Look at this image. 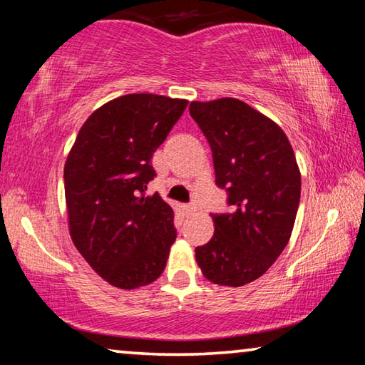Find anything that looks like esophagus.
Masks as SVG:
<instances>
[{"mask_svg": "<svg viewBox=\"0 0 365 365\" xmlns=\"http://www.w3.org/2000/svg\"><path fill=\"white\" fill-rule=\"evenodd\" d=\"M183 211H185V214H187V215H191V214H195L197 211V206L195 205V202H191V205L183 206Z\"/></svg>", "mask_w": 365, "mask_h": 365, "instance_id": "esophagus-1", "label": "esophagus"}]
</instances>
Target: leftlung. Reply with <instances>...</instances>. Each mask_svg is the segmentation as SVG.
<instances>
[{"instance_id": "left-lung-1", "label": "left lung", "mask_w": 365, "mask_h": 365, "mask_svg": "<svg viewBox=\"0 0 365 365\" xmlns=\"http://www.w3.org/2000/svg\"><path fill=\"white\" fill-rule=\"evenodd\" d=\"M190 114L209 141L215 185L232 206L211 214L214 235L196 248V262L215 285L243 287L264 275L289 242L299 168L285 132L245 101H191Z\"/></svg>"}]
</instances>
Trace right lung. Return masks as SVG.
I'll use <instances>...</instances> for the list:
<instances>
[{"label":"right lung","mask_w":365,"mask_h":365,"mask_svg":"<svg viewBox=\"0 0 365 365\" xmlns=\"http://www.w3.org/2000/svg\"><path fill=\"white\" fill-rule=\"evenodd\" d=\"M187 100L132 93L103 104L80 128L64 165L71 238L101 279L120 289L150 285L165 269L177 232L174 211L145 196L153 153Z\"/></svg>","instance_id":"add662e5"}]
</instances>
